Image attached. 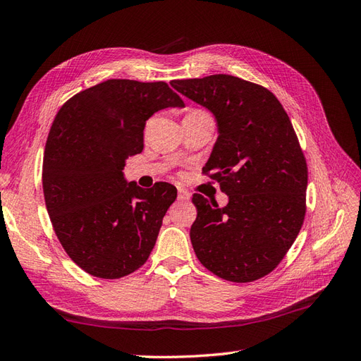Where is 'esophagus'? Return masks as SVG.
<instances>
[{
	"label": "esophagus",
	"instance_id": "1",
	"mask_svg": "<svg viewBox=\"0 0 361 361\" xmlns=\"http://www.w3.org/2000/svg\"><path fill=\"white\" fill-rule=\"evenodd\" d=\"M190 197H191V194H190L187 190L179 188V191H178V199H179V200L185 202V200H190Z\"/></svg>",
	"mask_w": 361,
	"mask_h": 361
}]
</instances>
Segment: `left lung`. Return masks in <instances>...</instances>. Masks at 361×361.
Wrapping results in <instances>:
<instances>
[{"instance_id": "obj_1", "label": "left lung", "mask_w": 361, "mask_h": 361, "mask_svg": "<svg viewBox=\"0 0 361 361\" xmlns=\"http://www.w3.org/2000/svg\"><path fill=\"white\" fill-rule=\"evenodd\" d=\"M171 85L212 111L220 134L203 173L220 183L228 203L218 207L192 195L195 256L228 281L265 277L286 256L305 216L307 162L289 116L268 89L238 76Z\"/></svg>"}]
</instances>
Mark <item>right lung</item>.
Returning <instances> with one entry per match:
<instances>
[{"instance_id":"add662e5","label":"right lung","mask_w":361,"mask_h":361,"mask_svg":"<svg viewBox=\"0 0 361 361\" xmlns=\"http://www.w3.org/2000/svg\"><path fill=\"white\" fill-rule=\"evenodd\" d=\"M167 106H183L167 82L108 80L72 96L54 118L43 195L61 247L87 274H133L155 247L178 190L167 182L143 190L122 170L143 150L146 120Z\"/></svg>"}]
</instances>
